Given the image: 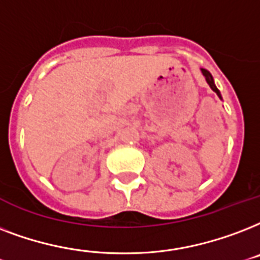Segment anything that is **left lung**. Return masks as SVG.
Masks as SVG:
<instances>
[{
	"label": "left lung",
	"instance_id": "left-lung-1",
	"mask_svg": "<svg viewBox=\"0 0 260 260\" xmlns=\"http://www.w3.org/2000/svg\"><path fill=\"white\" fill-rule=\"evenodd\" d=\"M201 70H202V74L205 76V78H206V82L209 84V86H210V88H212V89L216 92L217 96L221 99L220 90L217 89V86H216V84H214V80H213V76L210 74V72H209V70H206V69H201Z\"/></svg>",
	"mask_w": 260,
	"mask_h": 260
}]
</instances>
